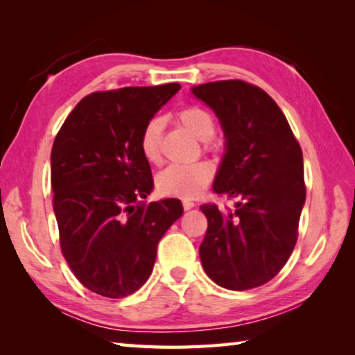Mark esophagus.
Returning <instances> with one entry per match:
<instances>
[{"label":"esophagus","instance_id":"obj_1","mask_svg":"<svg viewBox=\"0 0 355 355\" xmlns=\"http://www.w3.org/2000/svg\"><path fill=\"white\" fill-rule=\"evenodd\" d=\"M182 203H183V208L186 209V211H188V209H191V208H194V207H196V203L192 202V200H188V199H184Z\"/></svg>","mask_w":355,"mask_h":355}]
</instances>
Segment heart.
Returning a JSON list of instances; mask_svg holds the SVG:
<instances>
[{
  "label": "heart",
  "instance_id": "heart-1",
  "mask_svg": "<svg viewBox=\"0 0 355 355\" xmlns=\"http://www.w3.org/2000/svg\"><path fill=\"white\" fill-rule=\"evenodd\" d=\"M177 122L192 136L200 139L207 152H218L222 147V139L214 135L216 120L205 107L197 105L182 107L177 112ZM161 144H163V120L155 117L148 120L139 136V148L147 163H161L163 159ZM213 177L214 167L207 161L189 166L172 164L156 177V188L159 194L166 197L194 199L205 191Z\"/></svg>",
  "mask_w": 355,
  "mask_h": 355
}]
</instances>
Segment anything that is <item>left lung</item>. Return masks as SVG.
Returning <instances> with one entry per match:
<instances>
[{
    "label": "left lung",
    "instance_id": "1",
    "mask_svg": "<svg viewBox=\"0 0 355 355\" xmlns=\"http://www.w3.org/2000/svg\"><path fill=\"white\" fill-rule=\"evenodd\" d=\"M213 107L225 135L213 191L235 208L202 205L208 228L200 244L209 279L233 291L279 274L297 241L305 202L302 150L277 103L254 84L225 80L192 87Z\"/></svg>",
    "mask_w": 355,
    "mask_h": 355
}]
</instances>
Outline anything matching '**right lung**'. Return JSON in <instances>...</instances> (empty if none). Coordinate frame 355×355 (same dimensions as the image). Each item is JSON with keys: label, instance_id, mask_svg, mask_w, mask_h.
<instances>
[{"label": "right lung", "instance_id": "obj_1", "mask_svg": "<svg viewBox=\"0 0 355 355\" xmlns=\"http://www.w3.org/2000/svg\"><path fill=\"white\" fill-rule=\"evenodd\" d=\"M178 83L86 95L51 148V188L59 244L71 272L105 297L130 296L153 271L156 248L183 214L182 202L147 199L150 164L139 148L148 120Z\"/></svg>", "mask_w": 355, "mask_h": 355}]
</instances>
